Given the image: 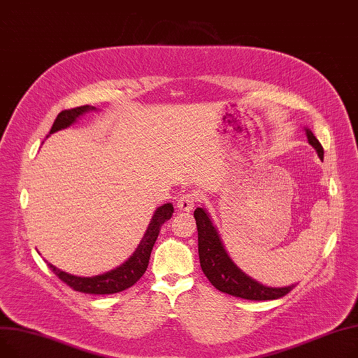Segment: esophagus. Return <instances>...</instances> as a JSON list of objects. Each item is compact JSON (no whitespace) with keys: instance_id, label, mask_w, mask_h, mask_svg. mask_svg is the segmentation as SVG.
Masks as SVG:
<instances>
[{"instance_id":"34e87169","label":"esophagus","mask_w":358,"mask_h":358,"mask_svg":"<svg viewBox=\"0 0 358 358\" xmlns=\"http://www.w3.org/2000/svg\"><path fill=\"white\" fill-rule=\"evenodd\" d=\"M198 201V195L194 194V192H187V194H183L179 199H178V208L180 209V211H192L195 203Z\"/></svg>"}]
</instances>
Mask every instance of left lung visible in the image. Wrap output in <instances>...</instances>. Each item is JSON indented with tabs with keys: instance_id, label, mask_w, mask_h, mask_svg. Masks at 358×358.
<instances>
[{
	"instance_id": "1",
	"label": "left lung",
	"mask_w": 358,
	"mask_h": 358,
	"mask_svg": "<svg viewBox=\"0 0 358 358\" xmlns=\"http://www.w3.org/2000/svg\"><path fill=\"white\" fill-rule=\"evenodd\" d=\"M306 136L309 144L315 147L320 159H324V149L317 137L308 129ZM194 217L198 227V251L202 271L220 292L248 301H271L287 295L295 287L293 285L287 287H267L248 278L227 255L217 229L209 220V215L205 213V209L196 208Z\"/></svg>"
}]
</instances>
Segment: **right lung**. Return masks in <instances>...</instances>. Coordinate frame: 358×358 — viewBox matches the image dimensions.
<instances>
[{
	"label": "right lung",
	"instance_id": "obj_1",
	"mask_svg": "<svg viewBox=\"0 0 358 358\" xmlns=\"http://www.w3.org/2000/svg\"><path fill=\"white\" fill-rule=\"evenodd\" d=\"M90 110H95V107H91V105H82V107H76V108L59 113L50 129V134L62 129L69 127L72 122L76 121L79 115H82L83 113H87ZM172 214H173L172 203H164L159 206L149 227H147V231L141 243L136 248L134 255L124 264H121L115 270L105 273V275L95 276V278H78V276L69 275L66 271L59 270L50 263H48V266L62 282H65L69 287H72L76 292L90 293V295H111V293L122 292L125 289L131 287L144 275L147 266H149L153 245L159 237L160 227L167 220H171Z\"/></svg>",
	"mask_w": 358,
	"mask_h": 358
}]
</instances>
